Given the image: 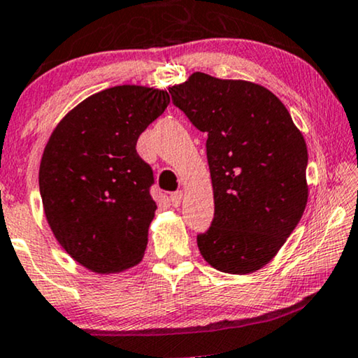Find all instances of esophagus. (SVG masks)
Listing matches in <instances>:
<instances>
[{
    "label": "esophagus",
    "mask_w": 358,
    "mask_h": 358,
    "mask_svg": "<svg viewBox=\"0 0 358 358\" xmlns=\"http://www.w3.org/2000/svg\"><path fill=\"white\" fill-rule=\"evenodd\" d=\"M181 199H183V193H181V191H173V193L170 194V203H172V206H175V208L180 206Z\"/></svg>",
    "instance_id": "obj_1"
}]
</instances>
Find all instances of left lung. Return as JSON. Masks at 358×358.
I'll use <instances>...</instances> for the list:
<instances>
[{"label":"left lung","instance_id":"1","mask_svg":"<svg viewBox=\"0 0 358 358\" xmlns=\"http://www.w3.org/2000/svg\"><path fill=\"white\" fill-rule=\"evenodd\" d=\"M208 134L214 219L198 235L203 258L229 274L255 273L282 248L308 201L303 136L263 85L193 73L169 89Z\"/></svg>","mask_w":358,"mask_h":358}]
</instances>
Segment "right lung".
Here are the masks:
<instances>
[{
    "label": "right lung",
    "instance_id": "obj_1",
    "mask_svg": "<svg viewBox=\"0 0 358 358\" xmlns=\"http://www.w3.org/2000/svg\"><path fill=\"white\" fill-rule=\"evenodd\" d=\"M169 103L165 90L105 89L74 107L45 145V217L64 251L94 273H120L143 259L157 204L152 169L136 143Z\"/></svg>",
    "mask_w": 358,
    "mask_h": 358
}]
</instances>
